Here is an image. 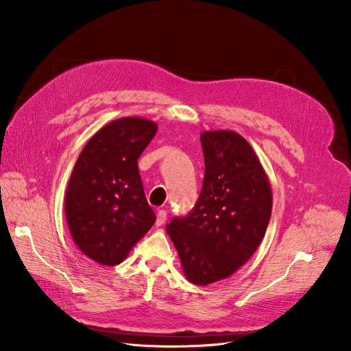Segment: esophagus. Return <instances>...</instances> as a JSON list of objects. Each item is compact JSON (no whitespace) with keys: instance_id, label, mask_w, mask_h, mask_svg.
Listing matches in <instances>:
<instances>
[{"instance_id":"esophagus-1","label":"esophagus","mask_w":351,"mask_h":351,"mask_svg":"<svg viewBox=\"0 0 351 351\" xmlns=\"http://www.w3.org/2000/svg\"><path fill=\"white\" fill-rule=\"evenodd\" d=\"M166 222V212L165 210H158L156 213V226H162Z\"/></svg>"}]
</instances>
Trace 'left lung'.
Returning a JSON list of instances; mask_svg holds the SVG:
<instances>
[{
  "instance_id": "left-lung-1",
  "label": "left lung",
  "mask_w": 351,
  "mask_h": 351,
  "mask_svg": "<svg viewBox=\"0 0 351 351\" xmlns=\"http://www.w3.org/2000/svg\"><path fill=\"white\" fill-rule=\"evenodd\" d=\"M205 178L185 217L166 225L183 274L197 286L232 276L259 247L273 205L270 182L249 142L233 131L200 135Z\"/></svg>"
}]
</instances>
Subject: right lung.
<instances>
[{"instance_id":"1","label":"right lung","mask_w":351,"mask_h":351,"mask_svg":"<svg viewBox=\"0 0 351 351\" xmlns=\"http://www.w3.org/2000/svg\"><path fill=\"white\" fill-rule=\"evenodd\" d=\"M156 131L149 119L119 118L101 128L78 156L65 192V217L73 243L90 261L119 265L154 226L138 159Z\"/></svg>"}]
</instances>
